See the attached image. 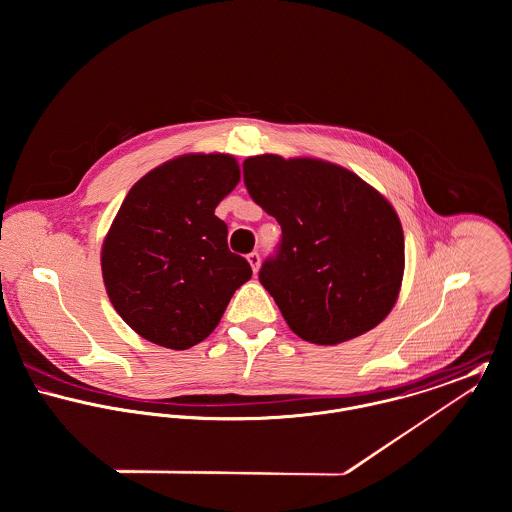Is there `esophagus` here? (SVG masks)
<instances>
[{
    "label": "esophagus",
    "mask_w": 512,
    "mask_h": 512,
    "mask_svg": "<svg viewBox=\"0 0 512 512\" xmlns=\"http://www.w3.org/2000/svg\"><path fill=\"white\" fill-rule=\"evenodd\" d=\"M247 261H249V265H251V269H253V273H257L259 271V265H261V257H259V253H249L247 255Z\"/></svg>",
    "instance_id": "34e87169"
}]
</instances>
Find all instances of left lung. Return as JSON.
<instances>
[{
	"mask_svg": "<svg viewBox=\"0 0 512 512\" xmlns=\"http://www.w3.org/2000/svg\"><path fill=\"white\" fill-rule=\"evenodd\" d=\"M243 180L281 225L259 281L297 336L332 346L390 314L404 279V229L378 190L338 164L277 154L247 158Z\"/></svg>",
	"mask_w": 512,
	"mask_h": 512,
	"instance_id": "1",
	"label": "left lung"
}]
</instances>
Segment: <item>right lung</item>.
<instances>
[{"mask_svg":"<svg viewBox=\"0 0 512 512\" xmlns=\"http://www.w3.org/2000/svg\"><path fill=\"white\" fill-rule=\"evenodd\" d=\"M239 178L229 154H184L150 170L126 194L104 237L101 267L112 307L142 338L192 348L251 279L215 215Z\"/></svg>","mask_w":512,"mask_h":512,"instance_id":"obj_1","label":"right lung"}]
</instances>
